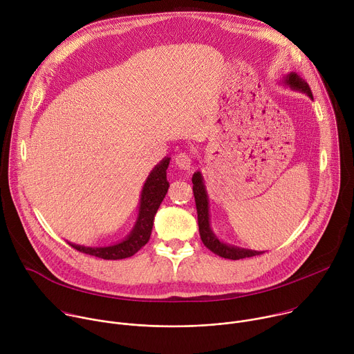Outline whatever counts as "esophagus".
<instances>
[{"mask_svg": "<svg viewBox=\"0 0 354 354\" xmlns=\"http://www.w3.org/2000/svg\"><path fill=\"white\" fill-rule=\"evenodd\" d=\"M175 164L182 171H190L193 164V157L189 153H180L175 157Z\"/></svg>", "mask_w": 354, "mask_h": 354, "instance_id": "34e87169", "label": "esophagus"}]
</instances>
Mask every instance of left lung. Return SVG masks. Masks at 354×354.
<instances>
[{
	"instance_id": "left-lung-1",
	"label": "left lung",
	"mask_w": 354,
	"mask_h": 354,
	"mask_svg": "<svg viewBox=\"0 0 354 354\" xmlns=\"http://www.w3.org/2000/svg\"><path fill=\"white\" fill-rule=\"evenodd\" d=\"M280 82L283 85L288 86L292 91H298V92L306 93L311 100H314L313 92H311L308 84L304 80H302L297 73L291 71L290 74L284 75ZM192 183H193V194H194L196 210H197V223H198L200 238L212 252H214L216 255H218L221 258L232 259V261H238V259L250 258V257H257V255L263 254L265 250H252V249L239 248V246H235V245H231V243H227V242L221 241L214 234V231L212 228L209 194H207V189H206V185H205L203 175H201L200 171H196L193 174Z\"/></svg>"
}]
</instances>
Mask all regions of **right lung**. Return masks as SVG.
<instances>
[{"instance_id":"add662e5","label":"right lung","mask_w":354,"mask_h":354,"mask_svg":"<svg viewBox=\"0 0 354 354\" xmlns=\"http://www.w3.org/2000/svg\"><path fill=\"white\" fill-rule=\"evenodd\" d=\"M169 157L162 158L151 171L142 185L138 201V213L130 232L119 242L104 246H85L67 241L74 249L82 254L92 255L106 261H118L133 257L149 239L154 225V217L168 192L169 182L167 180V169Z\"/></svg>"}]
</instances>
